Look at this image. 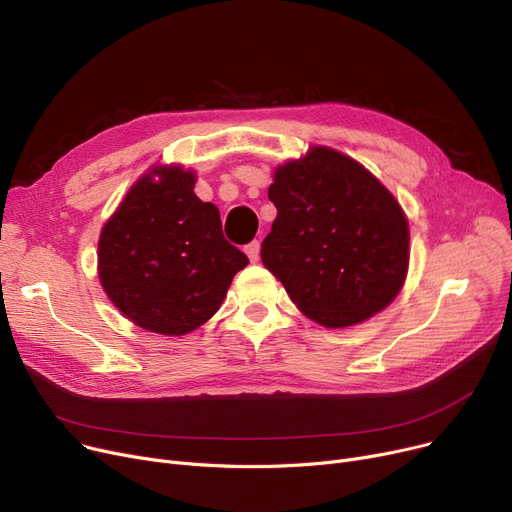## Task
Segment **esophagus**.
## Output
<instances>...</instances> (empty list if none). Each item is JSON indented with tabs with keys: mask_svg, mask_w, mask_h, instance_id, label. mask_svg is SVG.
<instances>
[{
	"mask_svg": "<svg viewBox=\"0 0 512 512\" xmlns=\"http://www.w3.org/2000/svg\"><path fill=\"white\" fill-rule=\"evenodd\" d=\"M246 254H248L250 262H258V258H260V241L248 243V246H246Z\"/></svg>",
	"mask_w": 512,
	"mask_h": 512,
	"instance_id": "34e87169",
	"label": "esophagus"
}]
</instances>
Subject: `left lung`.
Returning <instances> with one entry per match:
<instances>
[{
	"instance_id": "1",
	"label": "left lung",
	"mask_w": 512,
	"mask_h": 512,
	"mask_svg": "<svg viewBox=\"0 0 512 512\" xmlns=\"http://www.w3.org/2000/svg\"><path fill=\"white\" fill-rule=\"evenodd\" d=\"M262 264L308 319L342 329L394 302L410 256L406 214L354 158L314 145L275 168Z\"/></svg>"
}]
</instances>
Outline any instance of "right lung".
Wrapping results in <instances>:
<instances>
[{
	"label": "right lung",
	"mask_w": 512,
	"mask_h": 512,
	"mask_svg": "<svg viewBox=\"0 0 512 512\" xmlns=\"http://www.w3.org/2000/svg\"><path fill=\"white\" fill-rule=\"evenodd\" d=\"M196 173L158 164L141 175L102 227L97 275L137 327L185 335L212 319L248 256L225 239L221 212L202 202Z\"/></svg>",
	"instance_id": "obj_1"
}]
</instances>
